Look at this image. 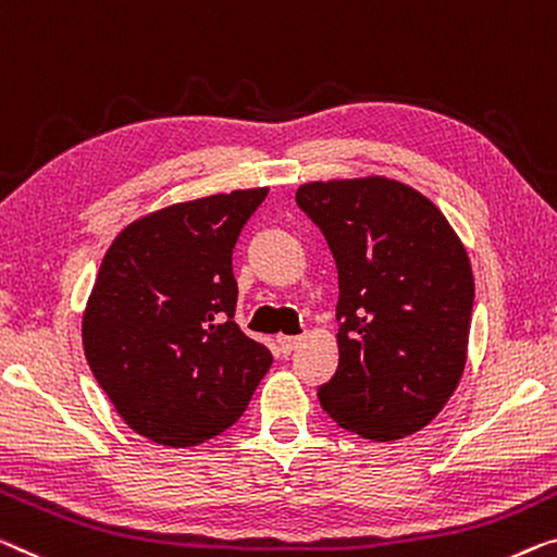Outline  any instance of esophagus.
I'll list each match as a JSON object with an SVG mask.
<instances>
[{"label":"esophagus","mask_w":557,"mask_h":557,"mask_svg":"<svg viewBox=\"0 0 557 557\" xmlns=\"http://www.w3.org/2000/svg\"><path fill=\"white\" fill-rule=\"evenodd\" d=\"M277 343H280V350L289 355L297 347V343H300V337H297V335H280Z\"/></svg>","instance_id":"34e87169"}]
</instances>
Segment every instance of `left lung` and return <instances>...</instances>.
Returning a JSON list of instances; mask_svg holds the SVG:
<instances>
[{
    "label": "left lung",
    "mask_w": 557,
    "mask_h": 557,
    "mask_svg": "<svg viewBox=\"0 0 557 557\" xmlns=\"http://www.w3.org/2000/svg\"><path fill=\"white\" fill-rule=\"evenodd\" d=\"M297 207L337 264L339 362L318 397L364 440L418 433L460 383L475 282L468 252L425 195L387 177L310 182Z\"/></svg>",
    "instance_id": "8db88e82"
}]
</instances>
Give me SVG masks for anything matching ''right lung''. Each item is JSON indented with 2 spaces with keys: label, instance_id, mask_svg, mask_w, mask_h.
Returning a JSON list of instances; mask_svg holds the SVG:
<instances>
[{
  "label": "right lung",
  "instance_id": "right-lung-1",
  "mask_svg": "<svg viewBox=\"0 0 557 557\" xmlns=\"http://www.w3.org/2000/svg\"><path fill=\"white\" fill-rule=\"evenodd\" d=\"M268 187L164 207L107 250L82 343L120 418L157 445L189 447L243 418L272 352L235 322L232 250Z\"/></svg>",
  "mask_w": 557,
  "mask_h": 557
}]
</instances>
